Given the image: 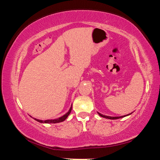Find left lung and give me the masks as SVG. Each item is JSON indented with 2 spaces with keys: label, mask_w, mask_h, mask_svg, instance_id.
Returning a JSON list of instances; mask_svg holds the SVG:
<instances>
[{
  "label": "left lung",
  "mask_w": 160,
  "mask_h": 160,
  "mask_svg": "<svg viewBox=\"0 0 160 160\" xmlns=\"http://www.w3.org/2000/svg\"><path fill=\"white\" fill-rule=\"evenodd\" d=\"M97 113H98V114L100 116H102V117L106 118H108V119H118V118H121L125 117V116H128V115H131V113H129V114H127V115H125V116H109L103 115V114H102V113H100L99 112H97Z\"/></svg>",
  "instance_id": "1"
}]
</instances>
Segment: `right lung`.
<instances>
[{"instance_id": "add662e5", "label": "right lung", "mask_w": 160, "mask_h": 160, "mask_svg": "<svg viewBox=\"0 0 160 160\" xmlns=\"http://www.w3.org/2000/svg\"><path fill=\"white\" fill-rule=\"evenodd\" d=\"M71 110H72V106L70 107L69 111L66 113V114H64L63 116H61V117H59L58 118H56V119H48V120L42 121V120H39V119H37V118H33L34 119V120H36L37 121H38V122L42 123H60V122H62V121H63L66 120L68 116H69L70 112H71Z\"/></svg>"}]
</instances>
